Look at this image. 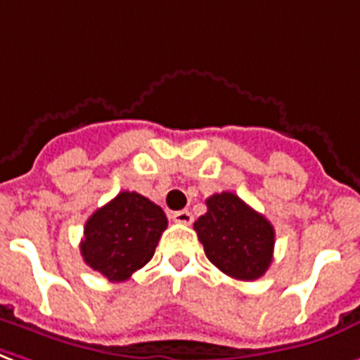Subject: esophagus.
<instances>
[{"label":"esophagus","instance_id":"1","mask_svg":"<svg viewBox=\"0 0 360 360\" xmlns=\"http://www.w3.org/2000/svg\"><path fill=\"white\" fill-rule=\"evenodd\" d=\"M172 219H174L175 223H179V224H191L192 223L191 211H186V210L174 211V213H172Z\"/></svg>","mask_w":360,"mask_h":360}]
</instances>
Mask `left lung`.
Wrapping results in <instances>:
<instances>
[{"mask_svg":"<svg viewBox=\"0 0 360 360\" xmlns=\"http://www.w3.org/2000/svg\"><path fill=\"white\" fill-rule=\"evenodd\" d=\"M205 205L207 211L194 223V230L211 264L241 281L264 276L276 243L270 221L234 192L213 194Z\"/></svg>","mask_w":360,"mask_h":360,"instance_id":"1","label":"left lung"}]
</instances>
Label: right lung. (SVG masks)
<instances>
[{"mask_svg":"<svg viewBox=\"0 0 360 360\" xmlns=\"http://www.w3.org/2000/svg\"><path fill=\"white\" fill-rule=\"evenodd\" d=\"M166 226L160 205L137 192H119L84 224L82 259L109 281H126L153 259Z\"/></svg>","mask_w":360,"mask_h":360,"instance_id":"obj_1","label":"right lung"}]
</instances>
